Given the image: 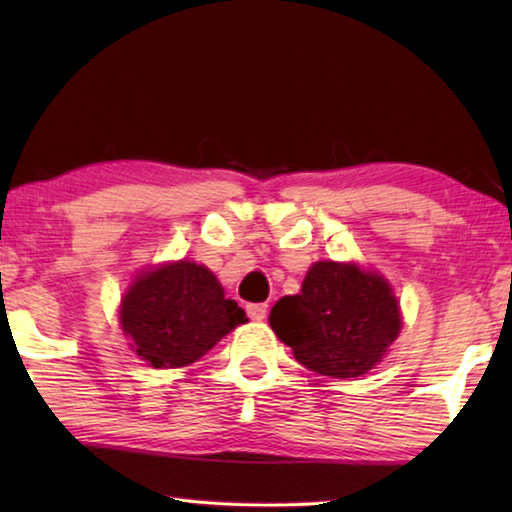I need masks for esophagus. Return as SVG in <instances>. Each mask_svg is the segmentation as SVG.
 I'll return each mask as SVG.
<instances>
[{"label": "esophagus", "mask_w": 512, "mask_h": 512, "mask_svg": "<svg viewBox=\"0 0 512 512\" xmlns=\"http://www.w3.org/2000/svg\"><path fill=\"white\" fill-rule=\"evenodd\" d=\"M246 311H248V316L253 318V320H264L266 318V311H268V305H264V302H257V305H248L246 307Z\"/></svg>", "instance_id": "esophagus-1"}]
</instances>
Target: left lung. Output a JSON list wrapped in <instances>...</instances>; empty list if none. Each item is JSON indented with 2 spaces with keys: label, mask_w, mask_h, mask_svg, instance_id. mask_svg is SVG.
<instances>
[{
  "label": "left lung",
  "mask_w": 512,
  "mask_h": 512,
  "mask_svg": "<svg viewBox=\"0 0 512 512\" xmlns=\"http://www.w3.org/2000/svg\"><path fill=\"white\" fill-rule=\"evenodd\" d=\"M273 332L316 375H366L402 329L391 284L357 264L316 262L298 296L275 302Z\"/></svg>",
  "instance_id": "8db88e82"
}]
</instances>
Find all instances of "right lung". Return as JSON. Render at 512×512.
<instances>
[{
    "mask_svg": "<svg viewBox=\"0 0 512 512\" xmlns=\"http://www.w3.org/2000/svg\"><path fill=\"white\" fill-rule=\"evenodd\" d=\"M246 320L210 268L185 259L142 271L119 307L131 348L153 368L189 366Z\"/></svg>",
    "mask_w": 512,
    "mask_h": 512,
    "instance_id": "1",
    "label": "right lung"
}]
</instances>
